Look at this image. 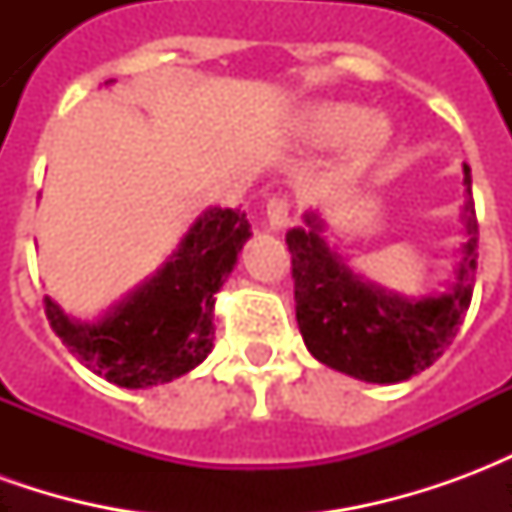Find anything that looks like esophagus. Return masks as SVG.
<instances>
[{
	"instance_id": "esophagus-1",
	"label": "esophagus",
	"mask_w": 512,
	"mask_h": 512,
	"mask_svg": "<svg viewBox=\"0 0 512 512\" xmlns=\"http://www.w3.org/2000/svg\"><path fill=\"white\" fill-rule=\"evenodd\" d=\"M266 216L271 230H285L293 222V202L288 197H271L266 202Z\"/></svg>"
}]
</instances>
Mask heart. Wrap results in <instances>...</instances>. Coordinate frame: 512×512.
Returning a JSON list of instances; mask_svg holds the SVG:
<instances>
[{
	"label": "heart",
	"instance_id": "obj_1",
	"mask_svg": "<svg viewBox=\"0 0 512 512\" xmlns=\"http://www.w3.org/2000/svg\"><path fill=\"white\" fill-rule=\"evenodd\" d=\"M299 136L312 145H334L351 136L354 158L376 156L389 139L384 117H367V109L345 101H323L307 106L299 117Z\"/></svg>",
	"mask_w": 512,
	"mask_h": 512
}]
</instances>
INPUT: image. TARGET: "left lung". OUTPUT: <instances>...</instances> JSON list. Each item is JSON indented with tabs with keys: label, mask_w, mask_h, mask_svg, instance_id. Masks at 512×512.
<instances>
[{
	"label": "left lung",
	"mask_w": 512,
	"mask_h": 512,
	"mask_svg": "<svg viewBox=\"0 0 512 512\" xmlns=\"http://www.w3.org/2000/svg\"><path fill=\"white\" fill-rule=\"evenodd\" d=\"M466 244L458 277L441 296L403 299L359 277L321 238L323 224L307 213V227L285 235L293 263L296 321L318 362L370 384H397L430 367L455 340L472 304L477 274V213L472 169L463 164Z\"/></svg>",
	"instance_id": "left-lung-1"
}]
</instances>
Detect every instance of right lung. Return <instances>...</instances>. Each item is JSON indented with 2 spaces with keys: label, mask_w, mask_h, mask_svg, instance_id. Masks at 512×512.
Returning <instances> with one entry per match:
<instances>
[{
  "label": "right lung",
  "mask_w": 512,
  "mask_h": 512,
  "mask_svg": "<svg viewBox=\"0 0 512 512\" xmlns=\"http://www.w3.org/2000/svg\"><path fill=\"white\" fill-rule=\"evenodd\" d=\"M241 208H208L175 255L95 323H79L46 296V318L84 367L126 389L186 376L213 348V296L249 238Z\"/></svg>",
  "instance_id": "1"
}]
</instances>
